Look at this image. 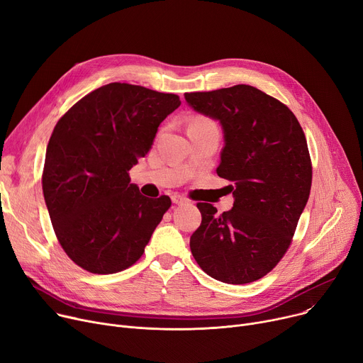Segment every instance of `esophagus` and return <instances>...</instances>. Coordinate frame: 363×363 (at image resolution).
<instances>
[{"label":"esophagus","instance_id":"34e87169","mask_svg":"<svg viewBox=\"0 0 363 363\" xmlns=\"http://www.w3.org/2000/svg\"><path fill=\"white\" fill-rule=\"evenodd\" d=\"M172 201H174L175 204H185V203L188 201V199L184 197V196H181V194H174V196H172Z\"/></svg>","mask_w":363,"mask_h":363}]
</instances>
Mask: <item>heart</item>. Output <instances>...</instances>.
<instances>
[{"instance_id": "b5f03b06", "label": "heart", "mask_w": 363, "mask_h": 363, "mask_svg": "<svg viewBox=\"0 0 363 363\" xmlns=\"http://www.w3.org/2000/svg\"><path fill=\"white\" fill-rule=\"evenodd\" d=\"M208 124H213L210 119L203 118V116H197V118H194V119L191 121L189 127H200V125H208Z\"/></svg>"}]
</instances>
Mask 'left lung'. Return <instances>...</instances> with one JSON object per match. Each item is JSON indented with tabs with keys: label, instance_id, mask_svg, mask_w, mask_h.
<instances>
[{
	"label": "left lung",
	"instance_id": "left-lung-1",
	"mask_svg": "<svg viewBox=\"0 0 363 363\" xmlns=\"http://www.w3.org/2000/svg\"><path fill=\"white\" fill-rule=\"evenodd\" d=\"M225 133L217 175L232 182L233 208L216 214L199 203L201 225L189 247L216 280L245 284L270 273L292 244L306 206L312 163L299 121L284 104L252 86L185 93Z\"/></svg>",
	"mask_w": 363,
	"mask_h": 363
}]
</instances>
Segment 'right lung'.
Listing matches in <instances>:
<instances>
[{
	"label": "right lung",
	"mask_w": 363,
	"mask_h": 363,
	"mask_svg": "<svg viewBox=\"0 0 363 363\" xmlns=\"http://www.w3.org/2000/svg\"><path fill=\"white\" fill-rule=\"evenodd\" d=\"M179 105L174 93L109 83L60 118L46 147L42 189L60 245L83 270L112 274L141 258L172 201L141 196L128 171Z\"/></svg>",
	"instance_id": "1"
}]
</instances>
